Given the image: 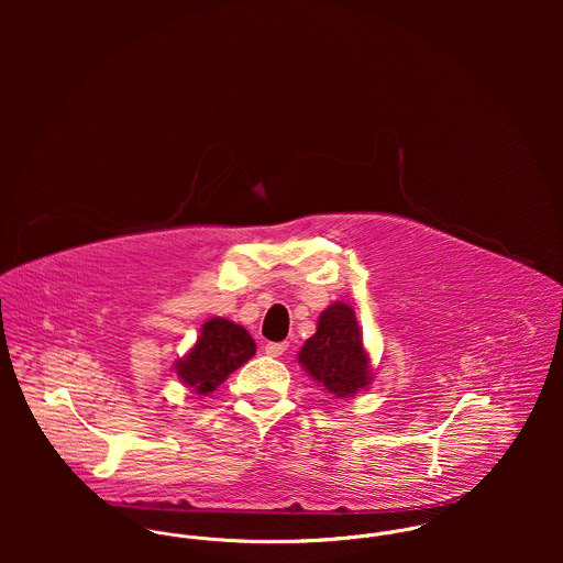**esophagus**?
<instances>
[{
    "label": "esophagus",
    "instance_id": "obj_1",
    "mask_svg": "<svg viewBox=\"0 0 563 563\" xmlns=\"http://www.w3.org/2000/svg\"><path fill=\"white\" fill-rule=\"evenodd\" d=\"M264 351H266V355H271V357H279V355H284V353L288 351V342H268V344L264 346Z\"/></svg>",
    "mask_w": 563,
    "mask_h": 563
}]
</instances>
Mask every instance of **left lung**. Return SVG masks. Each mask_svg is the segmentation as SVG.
I'll list each match as a JSON object with an SVG mask.
<instances>
[{
	"instance_id": "8db88e82",
	"label": "left lung",
	"mask_w": 563,
	"mask_h": 563,
	"mask_svg": "<svg viewBox=\"0 0 563 563\" xmlns=\"http://www.w3.org/2000/svg\"><path fill=\"white\" fill-rule=\"evenodd\" d=\"M299 364L338 399L353 397L371 384L362 333L346 303L338 301L322 312L317 333L299 351Z\"/></svg>"
}]
</instances>
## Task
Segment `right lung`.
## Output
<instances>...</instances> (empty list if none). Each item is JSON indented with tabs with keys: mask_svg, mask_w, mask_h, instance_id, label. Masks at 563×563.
<instances>
[{
	"mask_svg": "<svg viewBox=\"0 0 563 563\" xmlns=\"http://www.w3.org/2000/svg\"><path fill=\"white\" fill-rule=\"evenodd\" d=\"M253 355L255 342L244 327L228 319H210L201 327L190 353L177 360L175 371L184 386L197 395H208Z\"/></svg>",
	"mask_w": 563,
	"mask_h": 563,
	"instance_id": "obj_1",
	"label": "right lung"
}]
</instances>
